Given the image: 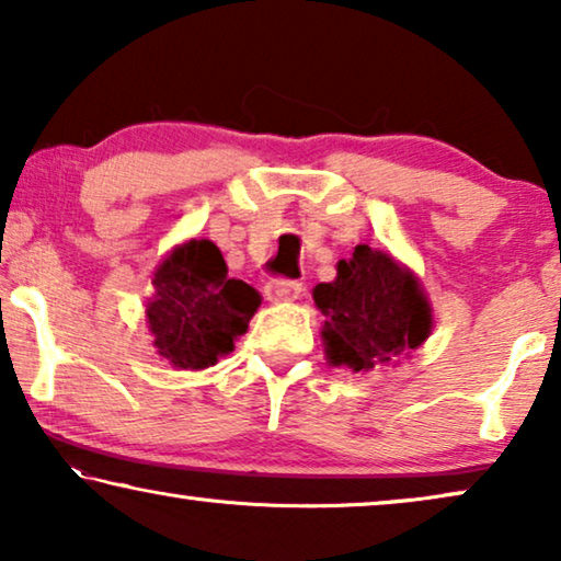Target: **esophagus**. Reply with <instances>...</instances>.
I'll return each instance as SVG.
<instances>
[{
    "label": "esophagus",
    "mask_w": 561,
    "mask_h": 561,
    "mask_svg": "<svg viewBox=\"0 0 561 561\" xmlns=\"http://www.w3.org/2000/svg\"><path fill=\"white\" fill-rule=\"evenodd\" d=\"M300 286L298 280H271L265 286V298L271 300V304H288V300H296L300 296Z\"/></svg>",
    "instance_id": "1"
}]
</instances>
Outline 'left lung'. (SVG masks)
Returning a JSON list of instances; mask_svg holds the SVG:
<instances>
[{
	"mask_svg": "<svg viewBox=\"0 0 561 561\" xmlns=\"http://www.w3.org/2000/svg\"><path fill=\"white\" fill-rule=\"evenodd\" d=\"M323 313L321 341L331 367L371 371L422 346L433 331V306L408 265L385 250L356 245L336 263V278L313 288Z\"/></svg>",
	"mask_w": 561,
	"mask_h": 561,
	"instance_id": "left-lung-1",
	"label": "left lung"
}]
</instances>
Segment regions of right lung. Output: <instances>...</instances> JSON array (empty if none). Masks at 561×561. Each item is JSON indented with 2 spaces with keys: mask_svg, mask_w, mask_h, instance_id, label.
Here are the masks:
<instances>
[{
  "mask_svg": "<svg viewBox=\"0 0 561 561\" xmlns=\"http://www.w3.org/2000/svg\"><path fill=\"white\" fill-rule=\"evenodd\" d=\"M153 296L146 300V323L157 354L176 369L215 367L248 331L261 294L227 275L213 240L174 245L153 271Z\"/></svg>",
  "mask_w": 561,
  "mask_h": 561,
  "instance_id": "1",
  "label": "right lung"
}]
</instances>
